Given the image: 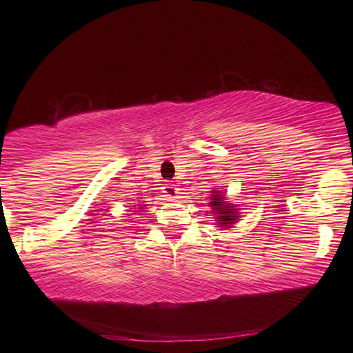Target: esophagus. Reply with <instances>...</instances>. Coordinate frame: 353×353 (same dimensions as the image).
<instances>
[{
	"label": "esophagus",
	"instance_id": "1",
	"mask_svg": "<svg viewBox=\"0 0 353 353\" xmlns=\"http://www.w3.org/2000/svg\"><path fill=\"white\" fill-rule=\"evenodd\" d=\"M177 191H179V188H177L176 185L172 183V182H166V183H165V187H163V193H165L166 196H170V198H176V196H177Z\"/></svg>",
	"mask_w": 353,
	"mask_h": 353
}]
</instances>
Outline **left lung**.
<instances>
[{
  "label": "left lung",
  "mask_w": 353,
  "mask_h": 353,
  "mask_svg": "<svg viewBox=\"0 0 353 353\" xmlns=\"http://www.w3.org/2000/svg\"><path fill=\"white\" fill-rule=\"evenodd\" d=\"M212 198L213 199L210 202V205L219 214V218H218L219 224L229 225V224L234 223V221L236 219V216H235V210H234V208H232V205H225L224 202H223V199H221V198H223V196H221L219 193L212 194Z\"/></svg>",
  "instance_id": "8db88e82"
}]
</instances>
